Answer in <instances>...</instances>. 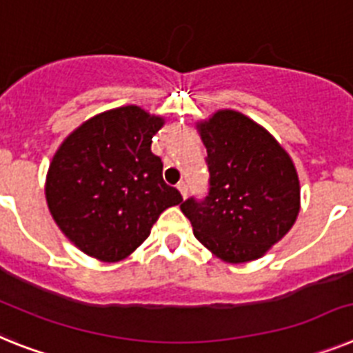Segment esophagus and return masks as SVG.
<instances>
[{"label":"esophagus","mask_w":353,"mask_h":353,"mask_svg":"<svg viewBox=\"0 0 353 353\" xmlns=\"http://www.w3.org/2000/svg\"><path fill=\"white\" fill-rule=\"evenodd\" d=\"M177 190H179V194L183 195V199H186V195H188V185H186L185 181H181L179 185H177Z\"/></svg>","instance_id":"1"}]
</instances>
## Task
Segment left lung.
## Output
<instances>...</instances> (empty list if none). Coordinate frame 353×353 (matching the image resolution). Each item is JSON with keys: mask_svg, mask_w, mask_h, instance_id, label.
Returning <instances> with one entry per match:
<instances>
[{"mask_svg": "<svg viewBox=\"0 0 353 353\" xmlns=\"http://www.w3.org/2000/svg\"><path fill=\"white\" fill-rule=\"evenodd\" d=\"M195 129L206 147L210 188L203 201H185L181 212L222 262L260 259L300 213L294 163L268 129L233 109H219Z\"/></svg>", "mask_w": 353, "mask_h": 353, "instance_id": "left-lung-1", "label": "left lung"}]
</instances>
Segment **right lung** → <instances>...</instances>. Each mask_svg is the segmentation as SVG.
Masks as SVG:
<instances>
[{
    "label": "right lung",
    "mask_w": 353,
    "mask_h": 353,
    "mask_svg": "<svg viewBox=\"0 0 353 353\" xmlns=\"http://www.w3.org/2000/svg\"><path fill=\"white\" fill-rule=\"evenodd\" d=\"M165 118L140 105L99 112L64 138L50 161L44 195L53 221L82 253L125 260L181 194L163 181L150 150Z\"/></svg>",
    "instance_id": "add662e5"
}]
</instances>
